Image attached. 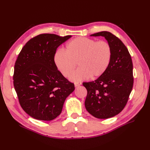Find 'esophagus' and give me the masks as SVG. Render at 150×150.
<instances>
[{
  "instance_id": "1",
  "label": "esophagus",
  "mask_w": 150,
  "mask_h": 150,
  "mask_svg": "<svg viewBox=\"0 0 150 150\" xmlns=\"http://www.w3.org/2000/svg\"><path fill=\"white\" fill-rule=\"evenodd\" d=\"M81 82H75L74 83V86H75V87H78V86H81Z\"/></svg>"
}]
</instances>
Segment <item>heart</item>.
I'll list each match as a JSON object with an SVG mask.
<instances>
[{
	"mask_svg": "<svg viewBox=\"0 0 150 150\" xmlns=\"http://www.w3.org/2000/svg\"><path fill=\"white\" fill-rule=\"evenodd\" d=\"M112 47L105 40L78 37L68 42L63 50L54 54V62L61 74L69 77L76 67L79 69L71 76L72 81L98 78L106 72L110 64Z\"/></svg>",
	"mask_w": 150,
	"mask_h": 150,
	"instance_id": "obj_1",
	"label": "heart"
}]
</instances>
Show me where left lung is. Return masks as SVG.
<instances>
[{"instance_id": "obj_1", "label": "left lung", "mask_w": 150, "mask_h": 150, "mask_svg": "<svg viewBox=\"0 0 150 150\" xmlns=\"http://www.w3.org/2000/svg\"><path fill=\"white\" fill-rule=\"evenodd\" d=\"M91 35L104 37L112 54L110 64L101 76L83 83L88 91L85 107L95 117L107 119L119 114L128 101L134 81L133 62L128 49L114 34L102 31Z\"/></svg>"}]
</instances>
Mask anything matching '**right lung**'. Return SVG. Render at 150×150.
Wrapping results in <instances>:
<instances>
[{
    "mask_svg": "<svg viewBox=\"0 0 150 150\" xmlns=\"http://www.w3.org/2000/svg\"><path fill=\"white\" fill-rule=\"evenodd\" d=\"M71 37L39 34L25 44L17 57L13 86L22 108L33 118L55 119L74 91V83L57 70L54 59L57 48Z\"/></svg>",
    "mask_w": 150,
    "mask_h": 150,
    "instance_id": "right-lung-1",
    "label": "right lung"
}]
</instances>
